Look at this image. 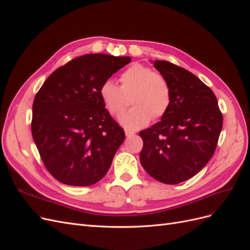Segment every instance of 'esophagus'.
<instances>
[{
    "label": "esophagus",
    "instance_id": "1",
    "mask_svg": "<svg viewBox=\"0 0 250 250\" xmlns=\"http://www.w3.org/2000/svg\"><path fill=\"white\" fill-rule=\"evenodd\" d=\"M125 135H126L127 138H130V137H133L134 132H133V131H130V130H125Z\"/></svg>",
    "mask_w": 250,
    "mask_h": 250
}]
</instances>
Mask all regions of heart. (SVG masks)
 <instances>
[{
  "instance_id": "heart-1",
  "label": "heart",
  "mask_w": 250,
  "mask_h": 250,
  "mask_svg": "<svg viewBox=\"0 0 250 250\" xmlns=\"http://www.w3.org/2000/svg\"><path fill=\"white\" fill-rule=\"evenodd\" d=\"M119 86L111 79L105 80L99 94L105 108L111 115H120L129 104L132 108L119 117V123L127 129H140L152 119H158L167 112L171 102V89L168 81L150 67L134 63L121 75Z\"/></svg>"
}]
</instances>
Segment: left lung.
Segmentation results:
<instances>
[{
	"label": "left lung",
	"mask_w": 250,
	"mask_h": 250,
	"mask_svg": "<svg viewBox=\"0 0 250 250\" xmlns=\"http://www.w3.org/2000/svg\"><path fill=\"white\" fill-rule=\"evenodd\" d=\"M151 62L168 81L171 102L160 122L140 132V161L154 179L177 185L196 175L213 156L222 113L213 90L194 74L165 60Z\"/></svg>",
	"instance_id": "obj_1"
}]
</instances>
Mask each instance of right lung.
Returning <instances> with one entry per match:
<instances>
[{
	"instance_id": "right-lung-1",
	"label": "right lung",
	"mask_w": 250,
	"mask_h": 250,
	"mask_svg": "<svg viewBox=\"0 0 250 250\" xmlns=\"http://www.w3.org/2000/svg\"><path fill=\"white\" fill-rule=\"evenodd\" d=\"M130 62L106 54L77 57L53 72L36 94L32 137L43 165L62 184L92 186L107 173L125 133L99 90Z\"/></svg>"
}]
</instances>
